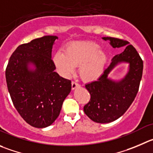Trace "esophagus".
<instances>
[{
    "label": "esophagus",
    "mask_w": 153,
    "mask_h": 153,
    "mask_svg": "<svg viewBox=\"0 0 153 153\" xmlns=\"http://www.w3.org/2000/svg\"><path fill=\"white\" fill-rule=\"evenodd\" d=\"M71 85H72V89H75V88H78V87L79 86V83H77L76 82H74V81H73L72 82H71Z\"/></svg>",
    "instance_id": "1"
}]
</instances>
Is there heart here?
<instances>
[{"label": "heart", "instance_id": "heart-1", "mask_svg": "<svg viewBox=\"0 0 153 153\" xmlns=\"http://www.w3.org/2000/svg\"><path fill=\"white\" fill-rule=\"evenodd\" d=\"M94 42L82 41L71 43L65 52L58 51L53 56V62L59 74L69 77L79 65L81 79L87 82L97 81L102 76L108 62L106 52Z\"/></svg>", "mask_w": 153, "mask_h": 153}]
</instances>
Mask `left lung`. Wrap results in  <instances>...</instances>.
<instances>
[{"label":"left lung","mask_w":153,"mask_h":153,"mask_svg":"<svg viewBox=\"0 0 153 153\" xmlns=\"http://www.w3.org/2000/svg\"><path fill=\"white\" fill-rule=\"evenodd\" d=\"M113 48L125 46L122 53L112 59L111 63L98 80L85 85L91 94L89 102L83 107L88 118L97 123H109L121 117L134 100L143 74V61L132 45L114 37H102ZM129 65L124 77L116 81L109 78V73L120 63Z\"/></svg>","instance_id":"left-lung-1"}]
</instances>
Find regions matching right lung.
Segmentation results:
<instances>
[{"instance_id":"obj_1","label":"right lung","mask_w":153,"mask_h":153,"mask_svg":"<svg viewBox=\"0 0 153 153\" xmlns=\"http://www.w3.org/2000/svg\"><path fill=\"white\" fill-rule=\"evenodd\" d=\"M57 39L56 36H44L20 45L6 69L14 107L26 123L38 128L55 122L71 91V80L55 72L52 49Z\"/></svg>"}]
</instances>
